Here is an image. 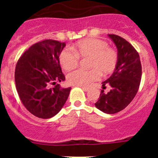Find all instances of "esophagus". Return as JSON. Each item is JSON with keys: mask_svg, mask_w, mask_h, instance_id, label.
Returning a JSON list of instances; mask_svg holds the SVG:
<instances>
[{"mask_svg": "<svg viewBox=\"0 0 158 158\" xmlns=\"http://www.w3.org/2000/svg\"><path fill=\"white\" fill-rule=\"evenodd\" d=\"M81 89H83V91H85V92H88L89 90V88H86V87H84V86H82L81 87Z\"/></svg>", "mask_w": 158, "mask_h": 158, "instance_id": "obj_1", "label": "esophagus"}]
</instances>
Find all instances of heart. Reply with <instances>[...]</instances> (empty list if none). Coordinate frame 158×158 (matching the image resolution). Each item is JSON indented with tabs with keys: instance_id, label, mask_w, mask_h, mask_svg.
<instances>
[{
	"instance_id": "1",
	"label": "heart",
	"mask_w": 158,
	"mask_h": 158,
	"mask_svg": "<svg viewBox=\"0 0 158 158\" xmlns=\"http://www.w3.org/2000/svg\"><path fill=\"white\" fill-rule=\"evenodd\" d=\"M73 50L64 49L60 53L59 62L65 70H71L77 66L79 58L89 59V70L77 69L67 75V81L71 85L88 86L100 79V75L111 74L116 68L118 54L108 47L106 41L89 38L77 42Z\"/></svg>"
}]
</instances>
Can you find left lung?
<instances>
[{
    "instance_id": "1",
    "label": "left lung",
    "mask_w": 158,
    "mask_h": 158,
    "mask_svg": "<svg viewBox=\"0 0 158 158\" xmlns=\"http://www.w3.org/2000/svg\"><path fill=\"white\" fill-rule=\"evenodd\" d=\"M108 37L116 46L118 62L111 76L102 82L103 89L95 106L103 112L115 114L123 110L138 93L142 65L139 53L131 43L116 35H108ZM106 86L110 87L107 94L103 90Z\"/></svg>"
}]
</instances>
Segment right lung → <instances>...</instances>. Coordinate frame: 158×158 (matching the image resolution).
Instances as JSON below:
<instances>
[{
	"label": "right lung",
	"mask_w": 158,
	"mask_h": 158,
	"mask_svg": "<svg viewBox=\"0 0 158 158\" xmlns=\"http://www.w3.org/2000/svg\"><path fill=\"white\" fill-rule=\"evenodd\" d=\"M65 43L46 40L29 47L18 60L15 69L17 93L24 107L38 118L57 115L66 102L71 88H61L65 81L59 55ZM55 85L53 88L50 85Z\"/></svg>",
	"instance_id": "1"
}]
</instances>
